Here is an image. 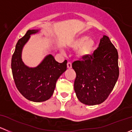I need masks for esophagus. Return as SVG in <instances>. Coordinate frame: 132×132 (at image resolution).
<instances>
[{
    "instance_id": "34e87169",
    "label": "esophagus",
    "mask_w": 132,
    "mask_h": 132,
    "mask_svg": "<svg viewBox=\"0 0 132 132\" xmlns=\"http://www.w3.org/2000/svg\"><path fill=\"white\" fill-rule=\"evenodd\" d=\"M71 67H72V64H71V62H68L67 63V68L68 69H70L71 68Z\"/></svg>"
}]
</instances>
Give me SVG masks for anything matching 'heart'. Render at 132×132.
Segmentation results:
<instances>
[{
	"label": "heart",
	"mask_w": 132,
	"mask_h": 132,
	"mask_svg": "<svg viewBox=\"0 0 132 132\" xmlns=\"http://www.w3.org/2000/svg\"><path fill=\"white\" fill-rule=\"evenodd\" d=\"M71 47L73 49L79 48L77 54L80 57H86L91 55L95 47V41L92 38H87V36H82L78 38L72 43Z\"/></svg>",
	"instance_id": "heart-1"
}]
</instances>
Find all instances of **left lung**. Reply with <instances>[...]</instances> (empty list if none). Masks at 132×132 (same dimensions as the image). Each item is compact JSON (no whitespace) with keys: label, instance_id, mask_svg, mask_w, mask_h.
Listing matches in <instances>:
<instances>
[{"label":"left lung","instance_id":"8db88e82","mask_svg":"<svg viewBox=\"0 0 132 132\" xmlns=\"http://www.w3.org/2000/svg\"><path fill=\"white\" fill-rule=\"evenodd\" d=\"M76 72L74 89L81 103H103L115 86L119 74L118 53L107 36L100 39L92 55L72 63Z\"/></svg>","mask_w":132,"mask_h":132}]
</instances>
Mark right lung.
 Here are the masks:
<instances>
[{
	"instance_id": "obj_1",
	"label": "right lung",
	"mask_w": 132,
	"mask_h": 132,
	"mask_svg": "<svg viewBox=\"0 0 132 132\" xmlns=\"http://www.w3.org/2000/svg\"><path fill=\"white\" fill-rule=\"evenodd\" d=\"M39 30H29L17 42L11 59L13 79L20 93L29 100L41 102L52 96L57 79L67 68V61L59 63L48 55L36 68L25 66L22 60V50L31 34Z\"/></svg>"
}]
</instances>
